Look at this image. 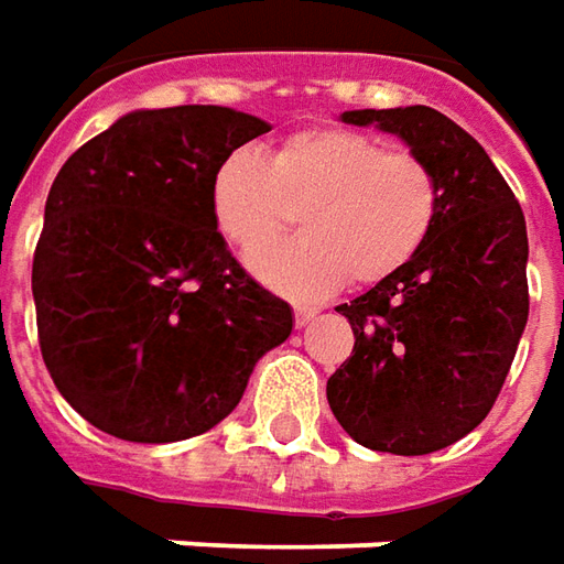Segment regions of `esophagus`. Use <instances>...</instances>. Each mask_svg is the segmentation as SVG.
Here are the masks:
<instances>
[{
    "label": "esophagus",
    "mask_w": 564,
    "mask_h": 564,
    "mask_svg": "<svg viewBox=\"0 0 564 564\" xmlns=\"http://www.w3.org/2000/svg\"><path fill=\"white\" fill-rule=\"evenodd\" d=\"M313 316H316V307H307V304H297V307H294V326L304 328L310 323V319H313Z\"/></svg>",
    "instance_id": "obj_1"
}]
</instances>
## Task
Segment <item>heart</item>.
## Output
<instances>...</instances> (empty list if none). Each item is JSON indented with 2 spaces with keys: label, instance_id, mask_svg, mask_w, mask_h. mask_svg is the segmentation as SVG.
Listing matches in <instances>:
<instances>
[{
  "label": "heart",
  "instance_id": "b5f03b06",
  "mask_svg": "<svg viewBox=\"0 0 564 564\" xmlns=\"http://www.w3.org/2000/svg\"><path fill=\"white\" fill-rule=\"evenodd\" d=\"M294 206L305 236L257 257L254 275L285 297L316 301L406 270L437 226L441 183L425 158L347 127L291 132L273 158L229 151L210 176L214 226L241 257L265 251Z\"/></svg>",
  "mask_w": 564,
  "mask_h": 564
}]
</instances>
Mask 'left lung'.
<instances>
[{"mask_svg": "<svg viewBox=\"0 0 564 564\" xmlns=\"http://www.w3.org/2000/svg\"><path fill=\"white\" fill-rule=\"evenodd\" d=\"M344 123L400 135L441 183V217L406 270L338 313L354 350L328 379L335 419L357 444L425 456L478 429L528 323L524 214L487 151L434 108H362Z\"/></svg>", "mask_w": 564, "mask_h": 564, "instance_id": "left-lung-1", "label": "left lung"}]
</instances>
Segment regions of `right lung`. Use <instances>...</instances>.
I'll return each instance as SVG.
<instances>
[{
    "label": "right lung",
    "instance_id": "right-lung-1",
    "mask_svg": "<svg viewBox=\"0 0 564 564\" xmlns=\"http://www.w3.org/2000/svg\"><path fill=\"white\" fill-rule=\"evenodd\" d=\"M263 132L220 105L130 111L58 170L33 254L40 350L98 432H210L291 335L289 304L238 267L210 217L217 164Z\"/></svg>",
    "mask_w": 564,
    "mask_h": 564
}]
</instances>
